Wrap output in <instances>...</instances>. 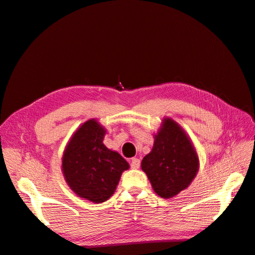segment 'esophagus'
Wrapping results in <instances>:
<instances>
[{
	"instance_id": "obj_1",
	"label": "esophagus",
	"mask_w": 255,
	"mask_h": 255,
	"mask_svg": "<svg viewBox=\"0 0 255 255\" xmlns=\"http://www.w3.org/2000/svg\"><path fill=\"white\" fill-rule=\"evenodd\" d=\"M130 167L133 169H138L140 167V160L136 157L132 158V161H130Z\"/></svg>"
}]
</instances>
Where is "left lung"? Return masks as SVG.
<instances>
[{
    "mask_svg": "<svg viewBox=\"0 0 255 255\" xmlns=\"http://www.w3.org/2000/svg\"><path fill=\"white\" fill-rule=\"evenodd\" d=\"M141 169L154 191L165 199L186 189L199 170V158L185 130L170 118L163 120L154 135L151 152L143 157Z\"/></svg>",
    "mask_w": 255,
    "mask_h": 255,
    "instance_id": "obj_1",
    "label": "left lung"
}]
</instances>
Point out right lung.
Segmentation results:
<instances>
[{
	"label": "right lung",
	"mask_w": 255,
	"mask_h": 255,
	"mask_svg": "<svg viewBox=\"0 0 255 255\" xmlns=\"http://www.w3.org/2000/svg\"><path fill=\"white\" fill-rule=\"evenodd\" d=\"M105 128L90 119L76 129L63 156V173L76 195L94 203L109 200L129 165L103 144Z\"/></svg>",
	"instance_id": "right-lung-1"
}]
</instances>
